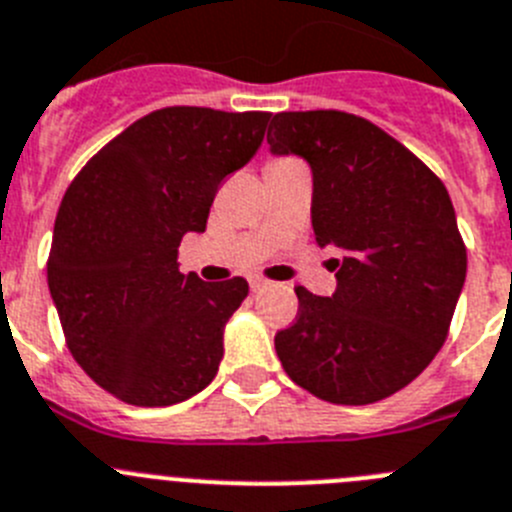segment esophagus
Masks as SVG:
<instances>
[{
	"instance_id": "1",
	"label": "esophagus",
	"mask_w": 512,
	"mask_h": 512,
	"mask_svg": "<svg viewBox=\"0 0 512 512\" xmlns=\"http://www.w3.org/2000/svg\"><path fill=\"white\" fill-rule=\"evenodd\" d=\"M269 287V281L266 279H259V276H253L251 279V292H261V289Z\"/></svg>"
}]
</instances>
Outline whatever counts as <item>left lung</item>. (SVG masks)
<instances>
[{"label": "left lung", "mask_w": 512, "mask_h": 512, "mask_svg": "<svg viewBox=\"0 0 512 512\" xmlns=\"http://www.w3.org/2000/svg\"><path fill=\"white\" fill-rule=\"evenodd\" d=\"M271 154L312 170V228L337 253L332 297L297 287V322L276 332L297 386L365 406L409 386L447 340L467 251L447 187L370 121L342 111L269 116Z\"/></svg>", "instance_id": "left-lung-1"}]
</instances>
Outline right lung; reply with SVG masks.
Masks as SVG:
<instances>
[{
    "instance_id": "add662e5",
    "label": "right lung",
    "mask_w": 512,
    "mask_h": 512,
    "mask_svg": "<svg viewBox=\"0 0 512 512\" xmlns=\"http://www.w3.org/2000/svg\"><path fill=\"white\" fill-rule=\"evenodd\" d=\"M269 114L170 106L134 121L78 172L55 218L48 287L83 370L134 406L203 391L246 279L182 274L177 248L203 233L218 185L251 162Z\"/></svg>"
}]
</instances>
